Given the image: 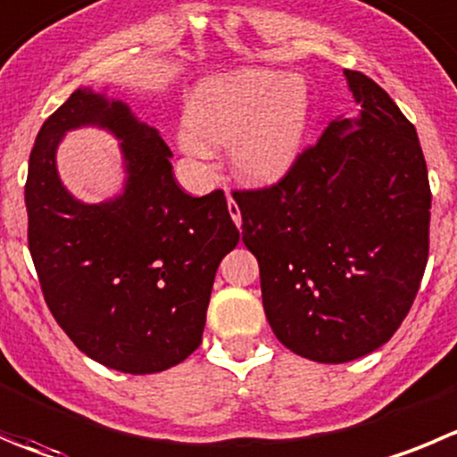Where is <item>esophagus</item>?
Here are the masks:
<instances>
[{
  "label": "esophagus",
  "mask_w": 457,
  "mask_h": 457,
  "mask_svg": "<svg viewBox=\"0 0 457 457\" xmlns=\"http://www.w3.org/2000/svg\"><path fill=\"white\" fill-rule=\"evenodd\" d=\"M228 212H231L233 221H236V226L240 228V226H242V212H240V206H237L236 199H233V197H228Z\"/></svg>",
  "instance_id": "obj_1"
}]
</instances>
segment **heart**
I'll list each match as a JSON object with an SVG mask.
<instances>
[{
	"mask_svg": "<svg viewBox=\"0 0 457 457\" xmlns=\"http://www.w3.org/2000/svg\"><path fill=\"white\" fill-rule=\"evenodd\" d=\"M312 94L305 78L276 69H237L199 82L177 134L179 150L206 177L212 147H228L242 179L271 184L294 168L305 147Z\"/></svg>",
	"mask_w": 457,
	"mask_h": 457,
	"instance_id": "b5f03b06",
	"label": "heart"
}]
</instances>
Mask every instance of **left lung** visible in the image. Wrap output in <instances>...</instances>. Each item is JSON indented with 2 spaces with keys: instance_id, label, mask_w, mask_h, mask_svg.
Segmentation results:
<instances>
[{
  "instance_id": "left-lung-1",
  "label": "left lung",
  "mask_w": 457,
  "mask_h": 457,
  "mask_svg": "<svg viewBox=\"0 0 457 457\" xmlns=\"http://www.w3.org/2000/svg\"><path fill=\"white\" fill-rule=\"evenodd\" d=\"M343 76L359 110L337 116L276 186L233 195L273 334L319 363L384 345L428 258L431 188L415 128L377 82Z\"/></svg>"
}]
</instances>
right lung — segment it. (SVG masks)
<instances>
[{
	"instance_id": "add662e5",
	"label": "right lung",
	"mask_w": 457,
	"mask_h": 457,
	"mask_svg": "<svg viewBox=\"0 0 457 457\" xmlns=\"http://www.w3.org/2000/svg\"><path fill=\"white\" fill-rule=\"evenodd\" d=\"M80 127L120 141L124 184L98 204L57 172L59 143ZM170 159L128 103L89 85L45 120L29 159V249L46 305L78 350L128 375L168 370L197 350L217 267L240 242L224 193H184Z\"/></svg>"
}]
</instances>
